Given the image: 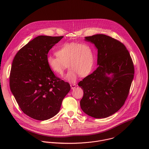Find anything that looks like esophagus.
I'll use <instances>...</instances> for the list:
<instances>
[{"label": "esophagus", "mask_w": 149, "mask_h": 149, "mask_svg": "<svg viewBox=\"0 0 149 149\" xmlns=\"http://www.w3.org/2000/svg\"><path fill=\"white\" fill-rule=\"evenodd\" d=\"M77 86V85L76 84H70V87H71V89H75V88Z\"/></svg>", "instance_id": "34e87169"}]
</instances>
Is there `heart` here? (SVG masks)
<instances>
[{
    "mask_svg": "<svg viewBox=\"0 0 149 149\" xmlns=\"http://www.w3.org/2000/svg\"><path fill=\"white\" fill-rule=\"evenodd\" d=\"M56 57H47L49 67L56 74L61 76L68 66L70 69L66 79L71 82L75 81L79 75L82 77L88 75L93 66L94 50L88 43H64L56 52Z\"/></svg>",
    "mask_w": 149,
    "mask_h": 149,
    "instance_id": "obj_1",
    "label": "heart"
}]
</instances>
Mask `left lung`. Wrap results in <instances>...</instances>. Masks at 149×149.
Segmentation results:
<instances>
[{
  "label": "left lung",
  "instance_id": "obj_1",
  "mask_svg": "<svg viewBox=\"0 0 149 149\" xmlns=\"http://www.w3.org/2000/svg\"><path fill=\"white\" fill-rule=\"evenodd\" d=\"M97 49V68L80 81L84 92L82 110L95 118H105L116 112L127 98L134 78V66L123 43L104 34L85 37ZM112 74L111 78L107 75Z\"/></svg>",
  "mask_w": 149,
  "mask_h": 149
}]
</instances>
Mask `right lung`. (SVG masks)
Listing matches in <instances>:
<instances>
[{"label": "right lung", "mask_w": 149, "mask_h": 149, "mask_svg": "<svg viewBox=\"0 0 149 149\" xmlns=\"http://www.w3.org/2000/svg\"><path fill=\"white\" fill-rule=\"evenodd\" d=\"M63 38L38 36L22 47L12 63L11 91L23 113L36 120L55 116L70 90V84L56 76L47 63L49 51Z\"/></svg>", "instance_id": "right-lung-1"}]
</instances>
